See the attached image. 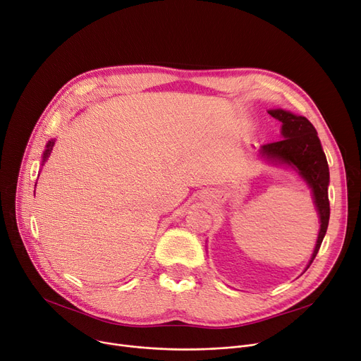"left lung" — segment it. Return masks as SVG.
<instances>
[{"label": "left lung", "mask_w": 361, "mask_h": 361, "mask_svg": "<svg viewBox=\"0 0 361 361\" xmlns=\"http://www.w3.org/2000/svg\"><path fill=\"white\" fill-rule=\"evenodd\" d=\"M269 114L281 122V137L283 140L264 145L259 154L274 164H286L295 168L307 184L311 187L316 208L320 216V231L314 252L307 265V269L314 261L323 238L327 230L331 207H329L327 185H329V166L326 154L322 149L316 128L305 116L293 115L283 109L269 111ZM305 269V270H307Z\"/></svg>", "instance_id": "8db88e82"}]
</instances>
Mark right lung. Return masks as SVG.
<instances>
[{
    "mask_svg": "<svg viewBox=\"0 0 361 361\" xmlns=\"http://www.w3.org/2000/svg\"><path fill=\"white\" fill-rule=\"evenodd\" d=\"M53 146H54V140H51V142L47 143V149H45L44 156H42V164H44V162H45V159L49 158V156H50V153H51V150H53Z\"/></svg>",
    "mask_w": 361,
    "mask_h": 361,
    "instance_id": "1",
    "label": "right lung"
}]
</instances>
